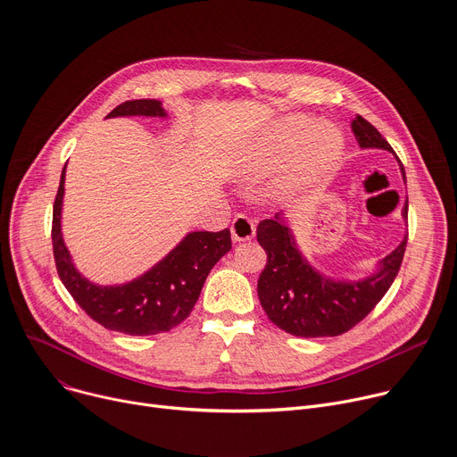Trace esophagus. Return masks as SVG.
Returning <instances> with one entry per match:
<instances>
[{
	"label": "esophagus",
	"instance_id": "34e87169",
	"mask_svg": "<svg viewBox=\"0 0 457 457\" xmlns=\"http://www.w3.org/2000/svg\"><path fill=\"white\" fill-rule=\"evenodd\" d=\"M257 233V226L255 220L245 217V215H238L235 217V220L231 222V238L235 242H245V240H252Z\"/></svg>",
	"mask_w": 457,
	"mask_h": 457
}]
</instances>
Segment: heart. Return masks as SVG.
I'll return each instance as SVG.
<instances>
[{"instance_id":"b5f03b06","label":"heart","mask_w":457,"mask_h":457,"mask_svg":"<svg viewBox=\"0 0 457 457\" xmlns=\"http://www.w3.org/2000/svg\"><path fill=\"white\" fill-rule=\"evenodd\" d=\"M345 149L343 137L306 114H294L257 144L244 147L235 162L233 175L240 180H259L273 175L289 160H301L275 186L277 200L295 198L317 175L334 168Z\"/></svg>"}]
</instances>
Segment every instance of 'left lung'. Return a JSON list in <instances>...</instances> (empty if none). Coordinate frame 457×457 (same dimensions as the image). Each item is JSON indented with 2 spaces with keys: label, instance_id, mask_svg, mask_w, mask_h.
I'll return each mask as SVG.
<instances>
[{
  "label": "left lung",
  "instance_id": "left-lung-1",
  "mask_svg": "<svg viewBox=\"0 0 457 457\" xmlns=\"http://www.w3.org/2000/svg\"><path fill=\"white\" fill-rule=\"evenodd\" d=\"M352 131L361 149L394 153L381 133L362 116L352 120ZM399 171L406 182L397 154ZM408 198L401 217L406 220ZM408 235L373 271L359 278H339L317 270L303 253L292 222L284 213L266 219L257 228V240L268 253V264L259 277L257 294L273 324L295 337H336L362 320L385 297L404 255Z\"/></svg>",
  "mask_w": 457,
  "mask_h": 457
}]
</instances>
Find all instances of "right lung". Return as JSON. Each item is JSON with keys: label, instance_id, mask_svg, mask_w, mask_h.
Masks as SVG:
<instances>
[{"label": "right lung", "instance_id": "add662e5", "mask_svg": "<svg viewBox=\"0 0 457 457\" xmlns=\"http://www.w3.org/2000/svg\"><path fill=\"white\" fill-rule=\"evenodd\" d=\"M168 118L158 100H129L105 118ZM67 165V163H65ZM65 168L53 210V250L58 275L67 292L93 320L126 336H154L180 324L193 310L212 268L231 250L229 229L189 231L147 271L121 284H96L81 273L62 233Z\"/></svg>", "mask_w": 457, "mask_h": 457}]
</instances>
